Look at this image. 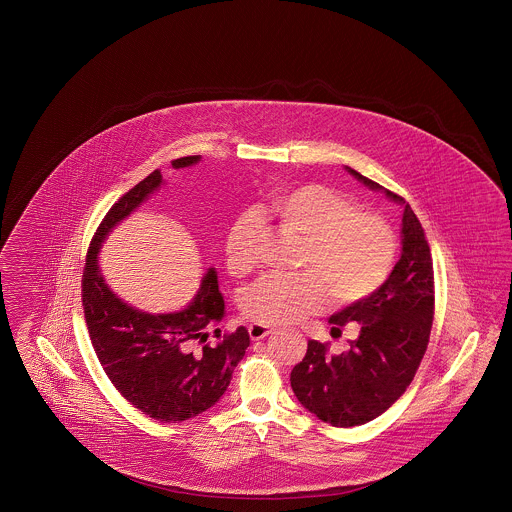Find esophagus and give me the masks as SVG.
Masks as SVG:
<instances>
[{"label":"esophagus","mask_w":512,"mask_h":512,"mask_svg":"<svg viewBox=\"0 0 512 512\" xmlns=\"http://www.w3.org/2000/svg\"><path fill=\"white\" fill-rule=\"evenodd\" d=\"M247 331H249V337H251L253 341H261V339L268 337L274 329L268 328V326H263V324H251Z\"/></svg>","instance_id":"obj_1"}]
</instances>
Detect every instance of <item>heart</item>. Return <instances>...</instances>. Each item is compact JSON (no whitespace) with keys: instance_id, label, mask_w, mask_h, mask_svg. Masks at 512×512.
<instances>
[{"instance_id":"obj_1","label":"heart","mask_w":512,"mask_h":512,"mask_svg":"<svg viewBox=\"0 0 512 512\" xmlns=\"http://www.w3.org/2000/svg\"><path fill=\"white\" fill-rule=\"evenodd\" d=\"M257 215L274 219L303 236L295 276H265L242 295V312L263 326L299 322L326 305H352L381 286L394 263V234L375 213L352 209L343 194L326 184L307 183L276 192L257 207ZM257 217L240 215L226 232L225 266L242 278L255 265L253 240Z\"/></svg>"}]
</instances>
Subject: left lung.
<instances>
[{
	"mask_svg": "<svg viewBox=\"0 0 512 512\" xmlns=\"http://www.w3.org/2000/svg\"><path fill=\"white\" fill-rule=\"evenodd\" d=\"M348 173L404 207L402 255L387 282L366 299L329 318L331 335L350 322L360 326L341 354L308 341L307 354L291 371L297 400L324 423L356 427L379 417L406 392L429 345L434 314V272L425 230L404 198L352 167Z\"/></svg>",
	"mask_w": 512,
	"mask_h": 512,
	"instance_id": "8db88e82",
	"label": "left lung"
}]
</instances>
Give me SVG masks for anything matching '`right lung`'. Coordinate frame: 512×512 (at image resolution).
<instances>
[{
	"label": "right lung",
	"instance_id": "add662e5",
	"mask_svg": "<svg viewBox=\"0 0 512 512\" xmlns=\"http://www.w3.org/2000/svg\"><path fill=\"white\" fill-rule=\"evenodd\" d=\"M186 156L173 167L198 164ZM164 183L160 169L110 207L87 251L82 301L89 337L104 373L123 398L144 415L177 423L215 406L249 347L244 326L221 333L225 299L217 272L209 268L194 299L179 312L150 314L122 301L104 282L99 251L108 234ZM213 330L217 342L208 339Z\"/></svg>",
	"mask_w": 512,
	"mask_h": 512
}]
</instances>
